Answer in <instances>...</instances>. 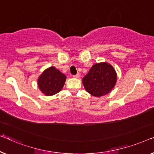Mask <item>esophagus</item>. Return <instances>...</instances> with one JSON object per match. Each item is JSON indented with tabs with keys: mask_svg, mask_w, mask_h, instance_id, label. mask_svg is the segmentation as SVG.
I'll list each match as a JSON object with an SVG mask.
<instances>
[{
	"mask_svg": "<svg viewBox=\"0 0 154 154\" xmlns=\"http://www.w3.org/2000/svg\"><path fill=\"white\" fill-rule=\"evenodd\" d=\"M73 77H74V78H79V74H77L76 75H74Z\"/></svg>",
	"mask_w": 154,
	"mask_h": 154,
	"instance_id": "1",
	"label": "esophagus"
}]
</instances>
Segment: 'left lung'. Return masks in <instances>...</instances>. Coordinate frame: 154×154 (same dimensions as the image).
Segmentation results:
<instances>
[{
    "label": "left lung",
    "instance_id": "8db88e82",
    "mask_svg": "<svg viewBox=\"0 0 154 154\" xmlns=\"http://www.w3.org/2000/svg\"><path fill=\"white\" fill-rule=\"evenodd\" d=\"M117 81V74L111 64L107 62L97 63L82 79V84L88 94L101 97L111 92Z\"/></svg>",
    "mask_w": 154,
    "mask_h": 154
}]
</instances>
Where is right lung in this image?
Returning a JSON list of instances; mask_svg holds the SVG:
<instances>
[{
    "mask_svg": "<svg viewBox=\"0 0 154 154\" xmlns=\"http://www.w3.org/2000/svg\"><path fill=\"white\" fill-rule=\"evenodd\" d=\"M66 76L55 67L45 69L38 79L39 89L47 96H54L62 90Z\"/></svg>",
    "mask_w": 154,
    "mask_h": 154,
    "instance_id": "add662e5",
    "label": "right lung"
}]
</instances>
